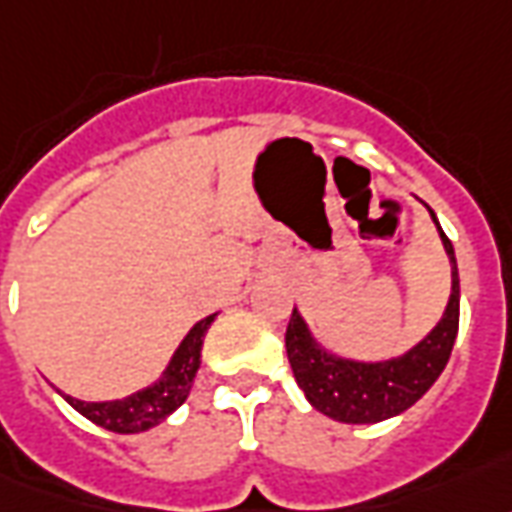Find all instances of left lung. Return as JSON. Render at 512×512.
I'll return each mask as SVG.
<instances>
[{"mask_svg": "<svg viewBox=\"0 0 512 512\" xmlns=\"http://www.w3.org/2000/svg\"><path fill=\"white\" fill-rule=\"evenodd\" d=\"M439 237L453 261V294H450L442 322L404 357H395L387 363H354V360L333 357L313 343L308 327L294 308L289 327H286V354L292 363L294 379L313 409H319L338 423H379L417 404L445 371L455 335H458V294L461 292H458L453 242L447 240L442 229H439Z\"/></svg>", "mask_w": 512, "mask_h": 512, "instance_id": "1", "label": "left lung"}]
</instances>
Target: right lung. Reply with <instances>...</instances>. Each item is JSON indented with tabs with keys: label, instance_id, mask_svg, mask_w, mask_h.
<instances>
[{
	"label": "right lung",
	"instance_id": "1",
	"mask_svg": "<svg viewBox=\"0 0 512 512\" xmlns=\"http://www.w3.org/2000/svg\"><path fill=\"white\" fill-rule=\"evenodd\" d=\"M215 313L201 319L188 335L185 341L179 343L174 360L166 368V374L160 376L158 382L141 390L136 395H128L122 401H106V404H87V401H76L65 395V401L76 412H81L87 420H92L106 431L114 434H138V431H147L152 425H158L160 420H166L177 406L185 404V398L190 393V384L196 379L201 363V343L204 335L210 330Z\"/></svg>",
	"mask_w": 512,
	"mask_h": 512
}]
</instances>
